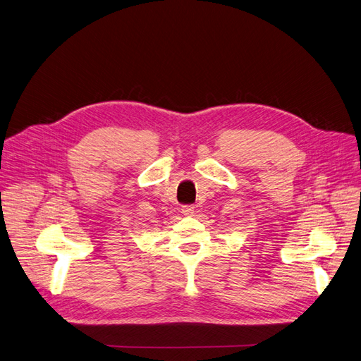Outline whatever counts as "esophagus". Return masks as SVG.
<instances>
[{
    "mask_svg": "<svg viewBox=\"0 0 361 361\" xmlns=\"http://www.w3.org/2000/svg\"><path fill=\"white\" fill-rule=\"evenodd\" d=\"M180 212H182L185 216H192L194 212H195V207H194V206H182Z\"/></svg>",
    "mask_w": 361,
    "mask_h": 361,
    "instance_id": "obj_1",
    "label": "esophagus"
}]
</instances>
